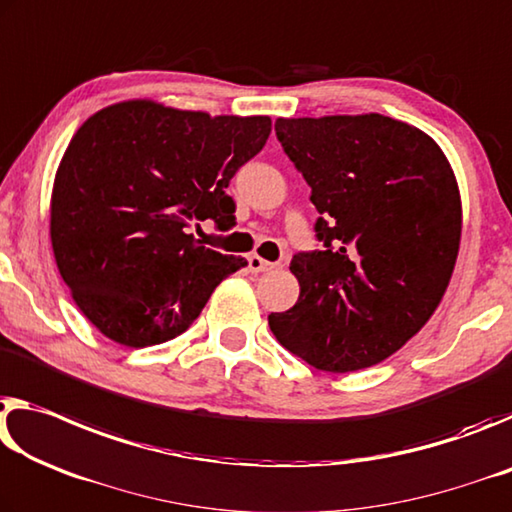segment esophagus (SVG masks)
I'll return each mask as SVG.
<instances>
[{
  "label": "esophagus",
  "instance_id": "obj_1",
  "mask_svg": "<svg viewBox=\"0 0 512 512\" xmlns=\"http://www.w3.org/2000/svg\"><path fill=\"white\" fill-rule=\"evenodd\" d=\"M247 261H249V270L254 272V274H258V272H267V270H272V267H274V263H267L265 258L256 256V254H254V256H249Z\"/></svg>",
  "mask_w": 512,
  "mask_h": 512
}]
</instances>
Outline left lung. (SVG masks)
Listing matches in <instances>:
<instances>
[{"label":"left lung","mask_w":512,"mask_h":512,"mask_svg":"<svg viewBox=\"0 0 512 512\" xmlns=\"http://www.w3.org/2000/svg\"><path fill=\"white\" fill-rule=\"evenodd\" d=\"M276 136L311 186L322 251L297 254V304L267 317L317 370H365L420 333L454 274L463 206L445 152L388 115L279 117Z\"/></svg>","instance_id":"1"}]
</instances>
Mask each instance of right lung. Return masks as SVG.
<instances>
[{
  "mask_svg": "<svg viewBox=\"0 0 512 512\" xmlns=\"http://www.w3.org/2000/svg\"><path fill=\"white\" fill-rule=\"evenodd\" d=\"M267 115H208L127 99L90 115L58 163L49 236L86 320L124 347L177 338L240 256L208 249L192 220L236 224L226 195L270 138Z\"/></svg>",
  "mask_w": 512,
  "mask_h": 512,
  "instance_id": "1",
  "label": "right lung"
}]
</instances>
